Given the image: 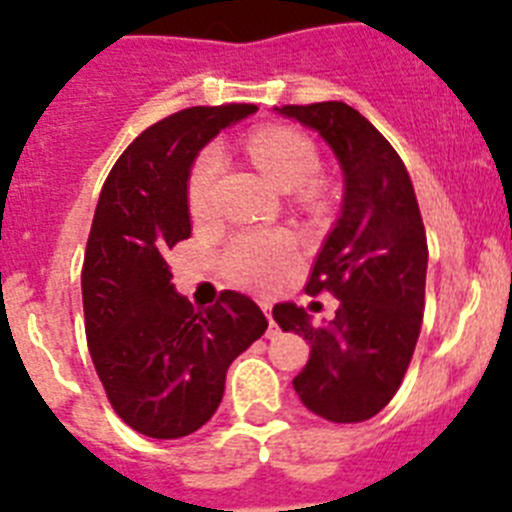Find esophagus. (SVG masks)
Segmentation results:
<instances>
[{"instance_id":"esophagus-1","label":"esophagus","mask_w":512,"mask_h":512,"mask_svg":"<svg viewBox=\"0 0 512 512\" xmlns=\"http://www.w3.org/2000/svg\"><path fill=\"white\" fill-rule=\"evenodd\" d=\"M260 308L265 311V316L270 319V334L275 331V321H273V301H260Z\"/></svg>"}]
</instances>
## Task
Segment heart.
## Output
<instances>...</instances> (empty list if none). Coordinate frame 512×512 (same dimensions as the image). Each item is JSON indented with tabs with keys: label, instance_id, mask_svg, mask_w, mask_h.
I'll return each instance as SVG.
<instances>
[{
	"label": "heart",
	"instance_id": "heart-1",
	"mask_svg": "<svg viewBox=\"0 0 512 512\" xmlns=\"http://www.w3.org/2000/svg\"><path fill=\"white\" fill-rule=\"evenodd\" d=\"M250 155L275 186L298 188L319 173V155L301 132L270 127L252 135ZM224 170L219 145L204 147L188 178V209L196 219H209L216 209V183ZM296 262V242L285 232H245L224 250L222 265L229 278L247 288L267 290L278 285Z\"/></svg>",
	"mask_w": 512,
	"mask_h": 512
}]
</instances>
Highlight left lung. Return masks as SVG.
<instances>
[{
    "instance_id": "1",
    "label": "left lung",
    "mask_w": 512,
    "mask_h": 512,
    "mask_svg": "<svg viewBox=\"0 0 512 512\" xmlns=\"http://www.w3.org/2000/svg\"><path fill=\"white\" fill-rule=\"evenodd\" d=\"M278 112L319 132L344 173L342 216L306 283L339 298L336 316L313 326L296 303L273 308L280 329L311 344L293 388L326 421H367L398 393L421 334L428 245L416 191L395 147L344 101Z\"/></svg>"
}]
</instances>
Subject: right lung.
<instances>
[{
  "label": "right lung",
  "instance_id": "obj_1",
  "mask_svg": "<svg viewBox=\"0 0 512 512\" xmlns=\"http://www.w3.org/2000/svg\"><path fill=\"white\" fill-rule=\"evenodd\" d=\"M255 109L191 107L160 119L101 188L81 270L86 342L114 413L150 439L199 431L222 403L229 365L267 329L260 306L234 290L196 311L165 262L191 237L193 158Z\"/></svg>",
  "mask_w": 512,
  "mask_h": 512
}]
</instances>
